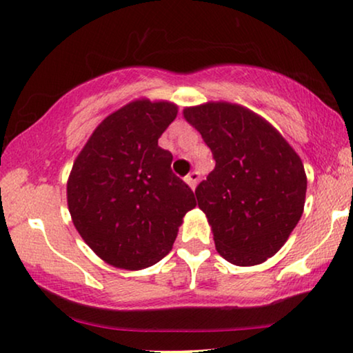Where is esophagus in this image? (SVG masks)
Returning a JSON list of instances; mask_svg holds the SVG:
<instances>
[{"mask_svg":"<svg viewBox=\"0 0 353 353\" xmlns=\"http://www.w3.org/2000/svg\"><path fill=\"white\" fill-rule=\"evenodd\" d=\"M199 178H201V173L194 170V172H191L190 175L185 178V181L192 188V190H194L196 185H197V181H199Z\"/></svg>","mask_w":353,"mask_h":353,"instance_id":"obj_1","label":"esophagus"}]
</instances>
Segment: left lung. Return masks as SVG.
I'll return each instance as SVG.
<instances>
[{"label":"left lung","instance_id":"left-lung-1","mask_svg":"<svg viewBox=\"0 0 353 353\" xmlns=\"http://www.w3.org/2000/svg\"><path fill=\"white\" fill-rule=\"evenodd\" d=\"M183 115L215 159L196 197L216 250L239 267L265 262L302 216L307 176L301 157L276 128L243 105L207 103Z\"/></svg>","mask_w":353,"mask_h":353}]
</instances>
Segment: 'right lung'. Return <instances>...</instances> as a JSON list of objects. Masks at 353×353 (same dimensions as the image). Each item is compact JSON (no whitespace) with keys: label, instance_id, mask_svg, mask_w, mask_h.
<instances>
[{"label":"right lung","instance_id":"obj_1","mask_svg":"<svg viewBox=\"0 0 353 353\" xmlns=\"http://www.w3.org/2000/svg\"><path fill=\"white\" fill-rule=\"evenodd\" d=\"M168 101L137 99L108 115L77 156L67 204L77 231L112 267L143 270L172 250L194 192L172 172L159 138L175 120Z\"/></svg>","mask_w":353,"mask_h":353}]
</instances>
